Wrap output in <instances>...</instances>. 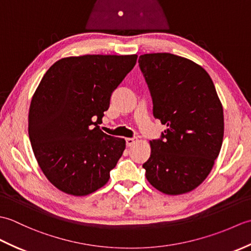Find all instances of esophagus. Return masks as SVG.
I'll return each mask as SVG.
<instances>
[{
	"label": "esophagus",
	"instance_id": "obj_1",
	"mask_svg": "<svg viewBox=\"0 0 251 251\" xmlns=\"http://www.w3.org/2000/svg\"><path fill=\"white\" fill-rule=\"evenodd\" d=\"M137 141H138L137 138H126V145L128 147L134 146Z\"/></svg>",
	"mask_w": 251,
	"mask_h": 251
}]
</instances>
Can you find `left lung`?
<instances>
[{
  "instance_id": "obj_1",
  "label": "left lung",
  "mask_w": 251,
  "mask_h": 251,
  "mask_svg": "<svg viewBox=\"0 0 251 251\" xmlns=\"http://www.w3.org/2000/svg\"><path fill=\"white\" fill-rule=\"evenodd\" d=\"M150 88L153 115L166 125L162 139L150 141L142 165L151 185L168 195L193 191L210 174L221 150L225 119L209 74L184 57L154 52L139 57Z\"/></svg>"
}]
</instances>
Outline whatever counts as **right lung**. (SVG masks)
I'll return each instance as SVG.
<instances>
[{"instance_id": "obj_1", "label": "right lung", "mask_w": 251, "mask_h": 251, "mask_svg": "<svg viewBox=\"0 0 251 251\" xmlns=\"http://www.w3.org/2000/svg\"><path fill=\"white\" fill-rule=\"evenodd\" d=\"M137 55H84L56 61L32 96L28 130L42 172L58 190L86 196L108 182L126 141L98 124Z\"/></svg>"}]
</instances>
